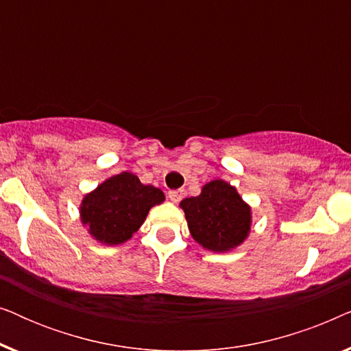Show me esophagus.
I'll return each instance as SVG.
<instances>
[{"label":"esophagus","instance_id":"34e87169","mask_svg":"<svg viewBox=\"0 0 351 351\" xmlns=\"http://www.w3.org/2000/svg\"><path fill=\"white\" fill-rule=\"evenodd\" d=\"M167 196H169V199L172 201V203H179V201L184 198V191H182V190H171L169 193H167Z\"/></svg>","mask_w":351,"mask_h":351}]
</instances>
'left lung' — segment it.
I'll use <instances>...</instances> for the list:
<instances>
[{
  "instance_id": "obj_1",
  "label": "left lung",
  "mask_w": 351,
  "mask_h": 351,
  "mask_svg": "<svg viewBox=\"0 0 351 351\" xmlns=\"http://www.w3.org/2000/svg\"><path fill=\"white\" fill-rule=\"evenodd\" d=\"M180 208L191 237L209 251L223 252L238 246L251 227V209L223 180L206 184L199 196L185 198Z\"/></svg>"
}]
</instances>
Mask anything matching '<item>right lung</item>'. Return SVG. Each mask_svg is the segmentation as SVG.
Returning <instances> with one entry per match:
<instances>
[{
    "label": "right lung",
    "mask_w": 351,
    "mask_h": 351,
    "mask_svg": "<svg viewBox=\"0 0 351 351\" xmlns=\"http://www.w3.org/2000/svg\"><path fill=\"white\" fill-rule=\"evenodd\" d=\"M165 201L161 190L143 185L131 172L105 180L81 204L83 223L105 244L128 241L141 228L152 206Z\"/></svg>",
    "instance_id": "right-lung-1"
}]
</instances>
